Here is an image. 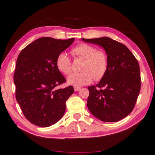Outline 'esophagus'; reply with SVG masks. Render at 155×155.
Returning <instances> with one entry per match:
<instances>
[{"mask_svg":"<svg viewBox=\"0 0 155 155\" xmlns=\"http://www.w3.org/2000/svg\"><path fill=\"white\" fill-rule=\"evenodd\" d=\"M74 91H79L81 89V88L80 87H76L75 86L74 87Z\"/></svg>","mask_w":155,"mask_h":155,"instance_id":"esophagus-1","label":"esophagus"}]
</instances>
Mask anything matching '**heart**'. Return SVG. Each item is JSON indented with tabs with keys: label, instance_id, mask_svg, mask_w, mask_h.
I'll return each instance as SVG.
<instances>
[{
	"label": "heart",
	"instance_id": "heart-1",
	"mask_svg": "<svg viewBox=\"0 0 155 155\" xmlns=\"http://www.w3.org/2000/svg\"><path fill=\"white\" fill-rule=\"evenodd\" d=\"M71 52L76 58L84 59L81 70L83 72L70 75L67 81L76 87L86 85L93 79L100 81L105 76L109 67V59L105 51L97 50L92 45L80 43L72 49ZM56 66L61 72L68 75L72 72V61L68 55L61 52L56 58Z\"/></svg>",
	"mask_w": 155,
	"mask_h": 155
}]
</instances>
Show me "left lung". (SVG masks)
Listing matches in <instances>:
<instances>
[{
    "instance_id": "left-lung-1",
    "label": "left lung",
    "mask_w": 155,
    "mask_h": 155,
    "mask_svg": "<svg viewBox=\"0 0 155 155\" xmlns=\"http://www.w3.org/2000/svg\"><path fill=\"white\" fill-rule=\"evenodd\" d=\"M82 40L102 46L109 59L105 76L96 86L88 87V109L101 121H120L132 112L139 95L141 78L138 61L125 45L109 37Z\"/></svg>"
}]
</instances>
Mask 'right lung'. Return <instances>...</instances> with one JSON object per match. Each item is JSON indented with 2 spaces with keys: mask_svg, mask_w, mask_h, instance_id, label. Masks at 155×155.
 <instances>
[{
  "mask_svg": "<svg viewBox=\"0 0 155 155\" xmlns=\"http://www.w3.org/2000/svg\"><path fill=\"white\" fill-rule=\"evenodd\" d=\"M74 41L41 37L26 46L18 56L13 75L15 97L25 118L37 126L46 127L58 122L74 92L72 86L56 88L66 79L55 63L58 54Z\"/></svg>",
  "mask_w": 155,
  "mask_h": 155,
  "instance_id": "obj_1",
  "label": "right lung"
}]
</instances>
